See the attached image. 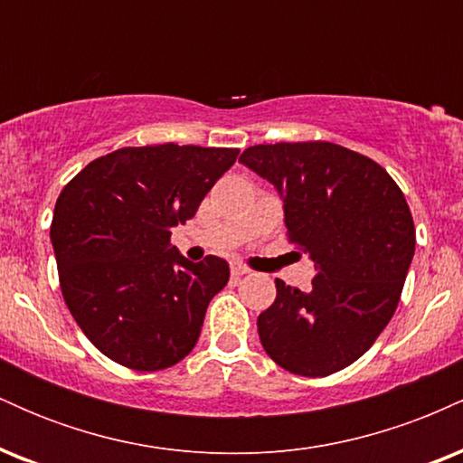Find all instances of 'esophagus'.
<instances>
[{"label": "esophagus", "instance_id": "esophagus-1", "mask_svg": "<svg viewBox=\"0 0 463 463\" xmlns=\"http://www.w3.org/2000/svg\"><path fill=\"white\" fill-rule=\"evenodd\" d=\"M248 272H250V269L246 268V265H241V263H232V265H231V276H232V279H235V280L241 279V276H246Z\"/></svg>", "mask_w": 463, "mask_h": 463}]
</instances>
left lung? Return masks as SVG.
Returning <instances> with one entry per match:
<instances>
[{
	"label": "left lung",
	"mask_w": 463,
	"mask_h": 463,
	"mask_svg": "<svg viewBox=\"0 0 463 463\" xmlns=\"http://www.w3.org/2000/svg\"><path fill=\"white\" fill-rule=\"evenodd\" d=\"M239 161L279 189L287 239L316 263L307 291L276 279L257 320L265 353L309 379L348 368L401 300L416 250L405 195L379 163L331 141L252 146Z\"/></svg>",
	"instance_id": "left-lung-1"
}]
</instances>
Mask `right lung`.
Returning a JSON list of instances; mask_svg holds the SVG:
<instances>
[{
  "instance_id": "obj_1",
  "label": "right lung",
  "mask_w": 463,
  "mask_h": 463,
  "mask_svg": "<svg viewBox=\"0 0 463 463\" xmlns=\"http://www.w3.org/2000/svg\"><path fill=\"white\" fill-rule=\"evenodd\" d=\"M237 154L178 143L119 147L58 195L50 237L62 298L89 342L115 364L156 372L194 350L231 269L213 254L191 263L169 239Z\"/></svg>"
}]
</instances>
